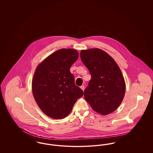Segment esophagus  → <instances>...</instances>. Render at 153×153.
<instances>
[{"label":"esophagus","mask_w":153,"mask_h":153,"mask_svg":"<svg viewBox=\"0 0 153 153\" xmlns=\"http://www.w3.org/2000/svg\"><path fill=\"white\" fill-rule=\"evenodd\" d=\"M80 88H81V89L82 90V91H84V89H85V87H84V85H81V87H80Z\"/></svg>","instance_id":"1"}]
</instances>
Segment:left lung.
I'll return each mask as SVG.
<instances>
[{"label": "left lung", "instance_id": "8db88e82", "mask_svg": "<svg viewBox=\"0 0 153 153\" xmlns=\"http://www.w3.org/2000/svg\"><path fill=\"white\" fill-rule=\"evenodd\" d=\"M80 57L91 75L84 98L102 115L114 112L123 99L126 84L119 67L108 54L95 48L81 51Z\"/></svg>", "mask_w": 153, "mask_h": 153}]
</instances>
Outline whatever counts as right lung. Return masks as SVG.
<instances>
[{"instance_id": "right-lung-1", "label": "right lung", "mask_w": 153, "mask_h": 153, "mask_svg": "<svg viewBox=\"0 0 153 153\" xmlns=\"http://www.w3.org/2000/svg\"><path fill=\"white\" fill-rule=\"evenodd\" d=\"M79 58L77 51L59 49L37 66L32 91L40 109L47 116L61 119L67 117L83 91L76 85L70 68Z\"/></svg>"}]
</instances>
